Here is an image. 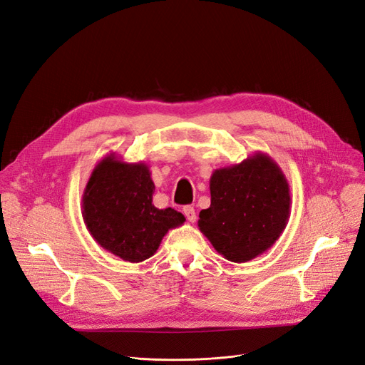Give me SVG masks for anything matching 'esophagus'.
Here are the masks:
<instances>
[{"label": "esophagus", "instance_id": "obj_1", "mask_svg": "<svg viewBox=\"0 0 365 365\" xmlns=\"http://www.w3.org/2000/svg\"><path fill=\"white\" fill-rule=\"evenodd\" d=\"M183 215H185L186 220L190 221V222H195L197 217H195V210H194V207H191V206H185V207H183Z\"/></svg>", "mask_w": 365, "mask_h": 365}]
</instances>
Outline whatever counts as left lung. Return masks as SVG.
<instances>
[{"label":"left lung","instance_id":"8db88e82","mask_svg":"<svg viewBox=\"0 0 365 365\" xmlns=\"http://www.w3.org/2000/svg\"><path fill=\"white\" fill-rule=\"evenodd\" d=\"M290 187L277 162L255 152L210 175V207L198 228L224 259L245 263L266 252L290 217Z\"/></svg>","mask_w":365,"mask_h":365}]
</instances>
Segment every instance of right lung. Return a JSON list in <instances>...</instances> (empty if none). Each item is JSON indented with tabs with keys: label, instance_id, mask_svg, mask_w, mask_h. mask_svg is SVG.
<instances>
[{
	"label": "right lung",
	"instance_id": "obj_1",
	"mask_svg": "<svg viewBox=\"0 0 365 365\" xmlns=\"http://www.w3.org/2000/svg\"><path fill=\"white\" fill-rule=\"evenodd\" d=\"M155 183L144 162L106 155L93 168L83 194V218L91 237L118 259L140 263L158 251L185 217L153 206Z\"/></svg>",
	"mask_w": 365,
	"mask_h": 365
}]
</instances>
